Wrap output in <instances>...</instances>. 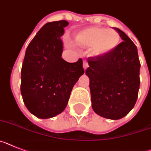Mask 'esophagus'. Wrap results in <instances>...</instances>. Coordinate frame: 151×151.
<instances>
[{
  "mask_svg": "<svg viewBox=\"0 0 151 151\" xmlns=\"http://www.w3.org/2000/svg\"><path fill=\"white\" fill-rule=\"evenodd\" d=\"M88 63H87V61H83V69H84V70H86V68H88Z\"/></svg>",
  "mask_w": 151,
  "mask_h": 151,
  "instance_id": "1",
  "label": "esophagus"
}]
</instances>
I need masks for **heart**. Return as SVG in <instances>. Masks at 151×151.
Segmentation results:
<instances>
[{
  "label": "heart",
  "mask_w": 151,
  "mask_h": 151,
  "mask_svg": "<svg viewBox=\"0 0 151 151\" xmlns=\"http://www.w3.org/2000/svg\"><path fill=\"white\" fill-rule=\"evenodd\" d=\"M74 39L80 45L91 47V53L93 56L103 57L116 48L120 41V36L113 29L89 27L77 32Z\"/></svg>",
  "instance_id": "heart-1"
}]
</instances>
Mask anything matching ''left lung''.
I'll list each match as a JSON object with an SVG mask.
<instances>
[{
	"instance_id": "left-lung-1",
	"label": "left lung",
	"mask_w": 151,
	"mask_h": 151,
	"mask_svg": "<svg viewBox=\"0 0 151 151\" xmlns=\"http://www.w3.org/2000/svg\"><path fill=\"white\" fill-rule=\"evenodd\" d=\"M122 42L103 57L87 58L92 108L101 117L118 120L134 108L140 87L137 48L123 31L114 27Z\"/></svg>"
}]
</instances>
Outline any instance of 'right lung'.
I'll list each match as a JSON object with an SVG mask.
<instances>
[{
	"label": "right lung",
	"mask_w": 151,
	"mask_h": 151,
	"mask_svg": "<svg viewBox=\"0 0 151 151\" xmlns=\"http://www.w3.org/2000/svg\"><path fill=\"white\" fill-rule=\"evenodd\" d=\"M66 20L45 24L26 50L21 70V95L32 115L39 119L55 117L65 109L70 93L84 74L83 61L69 63L61 58V37Z\"/></svg>",
	"instance_id": "add662e5"
}]
</instances>
